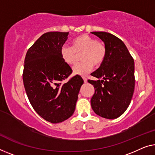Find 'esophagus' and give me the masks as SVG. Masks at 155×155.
Listing matches in <instances>:
<instances>
[{"mask_svg":"<svg viewBox=\"0 0 155 155\" xmlns=\"http://www.w3.org/2000/svg\"><path fill=\"white\" fill-rule=\"evenodd\" d=\"M82 78H83V79H84V81L85 83H86L87 82V78L85 77H82Z\"/></svg>","mask_w":155,"mask_h":155,"instance_id":"1","label":"esophagus"}]
</instances>
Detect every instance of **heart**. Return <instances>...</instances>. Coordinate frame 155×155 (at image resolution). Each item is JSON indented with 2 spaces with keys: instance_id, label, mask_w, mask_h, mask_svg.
I'll use <instances>...</instances> for the list:
<instances>
[{
  "instance_id": "heart-1",
  "label": "heart",
  "mask_w": 155,
  "mask_h": 155,
  "mask_svg": "<svg viewBox=\"0 0 155 155\" xmlns=\"http://www.w3.org/2000/svg\"><path fill=\"white\" fill-rule=\"evenodd\" d=\"M61 56L67 64L74 65L77 63L78 55L82 54V63L74 67L75 74L85 75L92 70L93 65L99 67L107 56V47L102 41L95 38L81 35L72 41V47L64 45L61 47Z\"/></svg>"
}]
</instances>
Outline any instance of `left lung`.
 <instances>
[{
    "mask_svg": "<svg viewBox=\"0 0 155 155\" xmlns=\"http://www.w3.org/2000/svg\"><path fill=\"white\" fill-rule=\"evenodd\" d=\"M99 37L107 47V56L88 80L94 94L91 107L97 115L107 119L120 116L128 108L135 86L134 61L120 39L107 32H91Z\"/></svg>",
    "mask_w": 155,
    "mask_h": 155,
    "instance_id": "obj_1",
    "label": "left lung"
}]
</instances>
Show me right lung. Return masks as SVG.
I'll list each match as a JSON object with an SVG mask.
<instances>
[{"label":"right lung","instance_id":"obj_1","mask_svg":"<svg viewBox=\"0 0 155 155\" xmlns=\"http://www.w3.org/2000/svg\"><path fill=\"white\" fill-rule=\"evenodd\" d=\"M68 34H43L25 57L23 81L28 98L37 114L51 123L61 122L72 115L84 84L78 75L64 82L72 73L61 53Z\"/></svg>","mask_w":155,"mask_h":155}]
</instances>
